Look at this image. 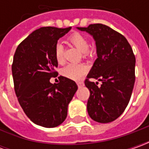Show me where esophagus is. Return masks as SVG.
<instances>
[{
    "label": "esophagus",
    "mask_w": 149,
    "mask_h": 149,
    "mask_svg": "<svg viewBox=\"0 0 149 149\" xmlns=\"http://www.w3.org/2000/svg\"><path fill=\"white\" fill-rule=\"evenodd\" d=\"M77 85L79 86V87H82V86L84 85V82H82V81L77 82Z\"/></svg>",
    "instance_id": "1"
}]
</instances>
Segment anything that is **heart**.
I'll use <instances>...</instances> for the list:
<instances>
[{
    "label": "heart",
    "mask_w": 149,
    "mask_h": 149,
    "mask_svg": "<svg viewBox=\"0 0 149 149\" xmlns=\"http://www.w3.org/2000/svg\"><path fill=\"white\" fill-rule=\"evenodd\" d=\"M70 42L83 53L84 57L88 58L91 56V51L88 49L89 41L84 36L79 33H74L69 38ZM54 57L56 61L61 64L64 61V49L63 45L58 42L54 46ZM87 72V66L82 64H70L62 69L61 74L64 77L72 80H79Z\"/></svg>",
    "instance_id": "obj_1"
}]
</instances>
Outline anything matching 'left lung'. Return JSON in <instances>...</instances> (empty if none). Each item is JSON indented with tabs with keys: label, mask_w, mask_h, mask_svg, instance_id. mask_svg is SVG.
<instances>
[{
	"label": "left lung",
	"mask_w": 149,
	"mask_h": 149,
	"mask_svg": "<svg viewBox=\"0 0 149 149\" xmlns=\"http://www.w3.org/2000/svg\"><path fill=\"white\" fill-rule=\"evenodd\" d=\"M77 29L93 36L98 56L84 82L90 93L88 113L98 123H109L123 113L131 98L135 82L134 54L126 38L109 26L93 24ZM89 78L101 81V86Z\"/></svg>",
	"instance_id": "left-lung-1"
}]
</instances>
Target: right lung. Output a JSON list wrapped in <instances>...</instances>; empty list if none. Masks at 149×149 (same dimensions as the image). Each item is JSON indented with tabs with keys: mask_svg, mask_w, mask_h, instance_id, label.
I'll list each match as a JSON object with an SVG mask.
<instances>
[{
	"mask_svg": "<svg viewBox=\"0 0 149 149\" xmlns=\"http://www.w3.org/2000/svg\"><path fill=\"white\" fill-rule=\"evenodd\" d=\"M70 29L41 27L29 35L14 54L11 69L19 104L33 123L45 128L57 127L65 120L78 89L74 81L64 76L58 84L49 82L58 75L54 46Z\"/></svg>",
	"mask_w": 149,
	"mask_h": 149,
	"instance_id": "add662e5",
	"label": "right lung"
}]
</instances>
